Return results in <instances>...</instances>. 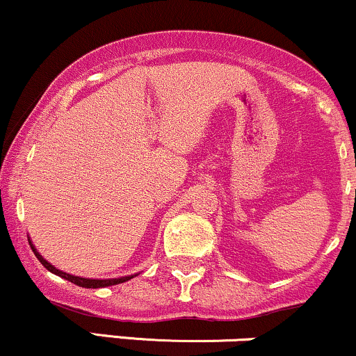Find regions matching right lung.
I'll use <instances>...</instances> for the list:
<instances>
[{
	"label": "right lung",
	"mask_w": 356,
	"mask_h": 356,
	"mask_svg": "<svg viewBox=\"0 0 356 356\" xmlns=\"http://www.w3.org/2000/svg\"><path fill=\"white\" fill-rule=\"evenodd\" d=\"M30 246H31V249H33L35 256L38 257L40 263H42L43 266L48 269V271H51L53 275H56V276L63 277V280L72 281L73 284L81 286V288H105V286H113V284L125 283V281L132 280V277H134V276H125V277H115V280H87V277H80V276H72V275H67V273H63V271H60V269L53 268L51 264L48 263L47 259H43V257L40 256V252H36V249H35L33 244H31V241H30Z\"/></svg>",
	"instance_id": "add662e5"
}]
</instances>
